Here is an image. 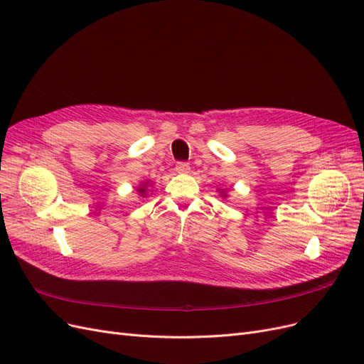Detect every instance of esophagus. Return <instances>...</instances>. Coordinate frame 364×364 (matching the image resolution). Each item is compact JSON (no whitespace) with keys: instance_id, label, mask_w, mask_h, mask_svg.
I'll list each match as a JSON object with an SVG mask.
<instances>
[{"instance_id":"1","label":"esophagus","mask_w":364,"mask_h":364,"mask_svg":"<svg viewBox=\"0 0 364 364\" xmlns=\"http://www.w3.org/2000/svg\"><path fill=\"white\" fill-rule=\"evenodd\" d=\"M176 171H178V173H188L190 171V164L188 162H178V164H176Z\"/></svg>"}]
</instances>
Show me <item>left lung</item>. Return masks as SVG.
Returning a JSON list of instances; mask_svg holds the SVG:
<instances>
[{"label":"left lung","mask_w":364,"mask_h":364,"mask_svg":"<svg viewBox=\"0 0 364 364\" xmlns=\"http://www.w3.org/2000/svg\"><path fill=\"white\" fill-rule=\"evenodd\" d=\"M225 196H226V194H223V197H225Z\"/></svg>","instance_id":"left-lung-1"}]
</instances>
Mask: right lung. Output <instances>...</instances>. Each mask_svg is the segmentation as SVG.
Listing matches in <instances>:
<instances>
[{
    "instance_id": "obj_1",
    "label": "right lung",
    "mask_w": 364,
    "mask_h": 364,
    "mask_svg": "<svg viewBox=\"0 0 364 364\" xmlns=\"http://www.w3.org/2000/svg\"><path fill=\"white\" fill-rule=\"evenodd\" d=\"M146 186H147V182H146L144 185H141V186H138V190H136V191H138V193H139L141 196H142V194H146V191H147V190H146Z\"/></svg>"
}]
</instances>
